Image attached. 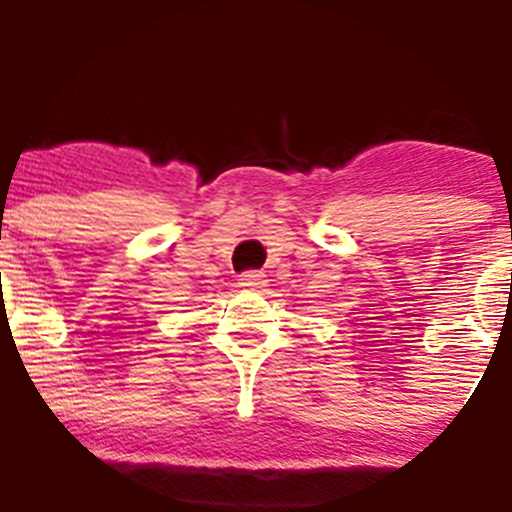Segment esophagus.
<instances>
[{
	"mask_svg": "<svg viewBox=\"0 0 512 512\" xmlns=\"http://www.w3.org/2000/svg\"><path fill=\"white\" fill-rule=\"evenodd\" d=\"M240 285L247 289H257L265 285V272L260 270H250V272H242L240 275Z\"/></svg>",
	"mask_w": 512,
	"mask_h": 512,
	"instance_id": "34e87169",
	"label": "esophagus"
}]
</instances>
